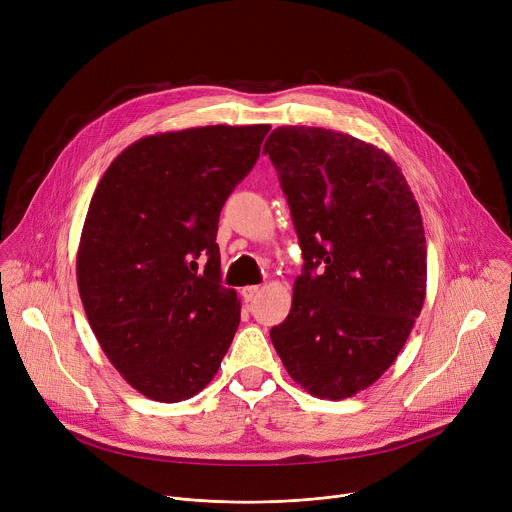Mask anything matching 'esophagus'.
<instances>
[{
	"label": "esophagus",
	"mask_w": 512,
	"mask_h": 512,
	"mask_svg": "<svg viewBox=\"0 0 512 512\" xmlns=\"http://www.w3.org/2000/svg\"><path fill=\"white\" fill-rule=\"evenodd\" d=\"M259 291H261L259 285H247V287L241 289V296H243L245 302H253L259 296Z\"/></svg>",
	"instance_id": "1"
}]
</instances>
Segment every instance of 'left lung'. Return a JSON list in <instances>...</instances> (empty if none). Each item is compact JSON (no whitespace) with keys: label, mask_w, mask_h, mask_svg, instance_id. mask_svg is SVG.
Returning <instances> with one entry per match:
<instances>
[{"label":"left lung","mask_w":512,"mask_h":512,"mask_svg":"<svg viewBox=\"0 0 512 512\" xmlns=\"http://www.w3.org/2000/svg\"><path fill=\"white\" fill-rule=\"evenodd\" d=\"M304 267L287 318L269 336L310 395L340 401L395 362L427 281L417 200L391 156L348 133L287 125L265 141Z\"/></svg>","instance_id":"8db88e82"}]
</instances>
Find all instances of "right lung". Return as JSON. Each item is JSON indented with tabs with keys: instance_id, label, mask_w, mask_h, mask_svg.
I'll return each mask as SVG.
<instances>
[{
	"instance_id": "right-lung-1",
	"label": "right lung",
	"mask_w": 512,
	"mask_h": 512,
	"mask_svg": "<svg viewBox=\"0 0 512 512\" xmlns=\"http://www.w3.org/2000/svg\"><path fill=\"white\" fill-rule=\"evenodd\" d=\"M269 129L206 125L141 137L91 198L79 294L103 352L148 399L200 393L235 338L241 302L221 285L218 216Z\"/></svg>"
}]
</instances>
